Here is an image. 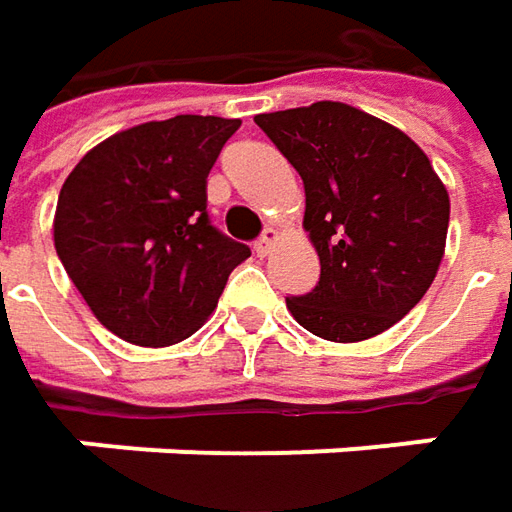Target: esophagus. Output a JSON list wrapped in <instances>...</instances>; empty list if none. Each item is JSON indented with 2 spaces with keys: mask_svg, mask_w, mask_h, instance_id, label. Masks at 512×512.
<instances>
[{
  "mask_svg": "<svg viewBox=\"0 0 512 512\" xmlns=\"http://www.w3.org/2000/svg\"><path fill=\"white\" fill-rule=\"evenodd\" d=\"M276 239H279V233H276L273 227H267L265 233L259 236V242L253 245L256 256H262V259H265V256H270V253H273V245H276Z\"/></svg>",
  "mask_w": 512,
  "mask_h": 512,
  "instance_id": "1",
  "label": "esophagus"
}]
</instances>
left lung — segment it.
Wrapping results in <instances>:
<instances>
[{"mask_svg": "<svg viewBox=\"0 0 512 512\" xmlns=\"http://www.w3.org/2000/svg\"><path fill=\"white\" fill-rule=\"evenodd\" d=\"M256 125L305 182V230L319 285L287 296L327 342H364L422 302L442 265L450 196L399 128L342 102L259 113Z\"/></svg>", "mask_w": 512, "mask_h": 512, "instance_id": "left-lung-1", "label": "left lung"}]
</instances>
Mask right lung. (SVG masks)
Returning <instances> with one entry per match:
<instances>
[{
	"label": "right lung",
	"instance_id": "obj_1",
	"mask_svg": "<svg viewBox=\"0 0 512 512\" xmlns=\"http://www.w3.org/2000/svg\"><path fill=\"white\" fill-rule=\"evenodd\" d=\"M239 119L173 116L113 133L59 190L53 245L93 316L119 339L168 347L216 310L250 247L207 219V173Z\"/></svg>",
	"mask_w": 512,
	"mask_h": 512
}]
</instances>
